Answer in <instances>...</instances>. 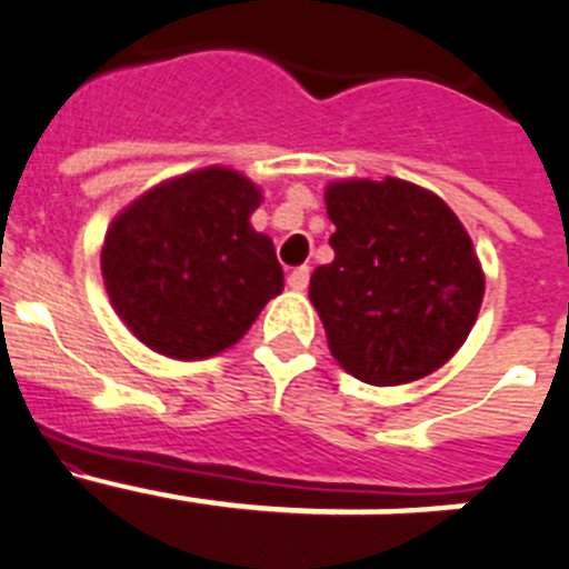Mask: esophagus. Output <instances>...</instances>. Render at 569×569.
<instances>
[{
  "mask_svg": "<svg viewBox=\"0 0 569 569\" xmlns=\"http://www.w3.org/2000/svg\"><path fill=\"white\" fill-rule=\"evenodd\" d=\"M309 274H312V269H309V266H300V269L291 271L289 280H286V283H289V289L303 291L306 286H309Z\"/></svg>",
  "mask_w": 569,
  "mask_h": 569,
  "instance_id": "1",
  "label": "esophagus"
}]
</instances>
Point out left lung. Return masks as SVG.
Wrapping results in <instances>:
<instances>
[{"instance_id": "8db88e82", "label": "left lung", "mask_w": 569, "mask_h": 569, "mask_svg": "<svg viewBox=\"0 0 569 569\" xmlns=\"http://www.w3.org/2000/svg\"><path fill=\"white\" fill-rule=\"evenodd\" d=\"M335 260L309 300L340 367L398 387L443 367L476 326L483 271L461 220L412 182L346 180L326 189Z\"/></svg>"}]
</instances>
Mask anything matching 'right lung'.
<instances>
[{"label":"right lung","mask_w":569,"mask_h":569,"mask_svg":"<svg viewBox=\"0 0 569 569\" xmlns=\"http://www.w3.org/2000/svg\"><path fill=\"white\" fill-rule=\"evenodd\" d=\"M257 206L254 182L214 166L162 182L113 220L102 278L117 315L148 349L211 358L283 291L274 246L249 223Z\"/></svg>","instance_id":"1"}]
</instances>
